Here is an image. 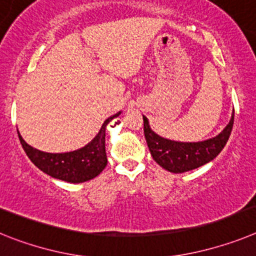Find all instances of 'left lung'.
<instances>
[{"instance_id": "8db88e82", "label": "left lung", "mask_w": 256, "mask_h": 256, "mask_svg": "<svg viewBox=\"0 0 256 256\" xmlns=\"http://www.w3.org/2000/svg\"><path fill=\"white\" fill-rule=\"evenodd\" d=\"M234 110L232 113L230 124L223 128L220 134L202 142H176L160 136L150 128V121L143 116L144 135L150 148V152L162 168L182 174L186 171L194 170L212 161L226 144L232 132Z\"/></svg>"}]
</instances>
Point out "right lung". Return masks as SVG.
Here are the masks:
<instances>
[{
  "instance_id": "add662e5",
  "label": "right lung",
  "mask_w": 256,
  "mask_h": 256,
  "mask_svg": "<svg viewBox=\"0 0 256 256\" xmlns=\"http://www.w3.org/2000/svg\"><path fill=\"white\" fill-rule=\"evenodd\" d=\"M120 114L121 112L108 117L102 125L96 136L90 143L72 152H42L26 143L19 131H18V136L28 158L45 174L68 183H84L96 178L106 166L108 162L106 153V125Z\"/></svg>"
}]
</instances>
